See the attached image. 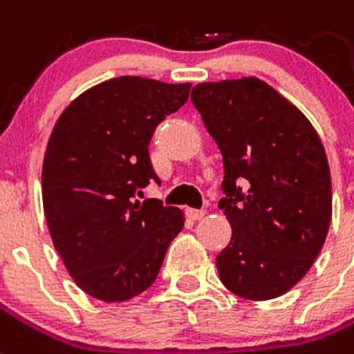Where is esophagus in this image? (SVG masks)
I'll return each mask as SVG.
<instances>
[{
  "label": "esophagus",
  "mask_w": 354,
  "mask_h": 354,
  "mask_svg": "<svg viewBox=\"0 0 354 354\" xmlns=\"http://www.w3.org/2000/svg\"><path fill=\"white\" fill-rule=\"evenodd\" d=\"M186 214H188V218H190V220L197 221V220H203L207 212H205V210H197V208H188V212H186Z\"/></svg>",
  "instance_id": "obj_1"
}]
</instances>
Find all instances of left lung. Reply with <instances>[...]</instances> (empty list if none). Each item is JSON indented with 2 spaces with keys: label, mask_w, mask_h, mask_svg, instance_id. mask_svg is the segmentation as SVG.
<instances>
[{
  "label": "left lung",
  "mask_w": 354,
  "mask_h": 354,
  "mask_svg": "<svg viewBox=\"0 0 354 354\" xmlns=\"http://www.w3.org/2000/svg\"><path fill=\"white\" fill-rule=\"evenodd\" d=\"M192 103L225 169L220 208L232 238L216 257L221 282L243 299H275L306 275L327 238L325 147L308 118L259 77L196 84Z\"/></svg>",
  "instance_id": "8db88e82"
}]
</instances>
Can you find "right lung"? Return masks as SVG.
Instances as JSON below:
<instances>
[{"label": "right lung", "instance_id": "obj_1", "mask_svg": "<svg viewBox=\"0 0 354 354\" xmlns=\"http://www.w3.org/2000/svg\"><path fill=\"white\" fill-rule=\"evenodd\" d=\"M190 83L123 75L77 95L49 136L42 201L49 234L79 288L105 303L142 294L185 227V212L136 190L157 180L147 146ZM140 196V192H138Z\"/></svg>", "mask_w": 354, "mask_h": 354}]
</instances>
